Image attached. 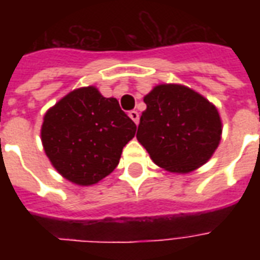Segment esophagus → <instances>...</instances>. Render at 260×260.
<instances>
[{
	"label": "esophagus",
	"instance_id": "obj_1",
	"mask_svg": "<svg viewBox=\"0 0 260 260\" xmlns=\"http://www.w3.org/2000/svg\"><path fill=\"white\" fill-rule=\"evenodd\" d=\"M129 117L136 125L139 124V113H138V111H135V110H134V111H129Z\"/></svg>",
	"mask_w": 260,
	"mask_h": 260
}]
</instances>
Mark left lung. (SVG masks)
Returning <instances> with one entry per match:
<instances>
[{"mask_svg":"<svg viewBox=\"0 0 260 260\" xmlns=\"http://www.w3.org/2000/svg\"><path fill=\"white\" fill-rule=\"evenodd\" d=\"M136 138L158 167L191 173L212 157L221 139L217 108L182 85H158L145 96Z\"/></svg>","mask_w":260,"mask_h":260,"instance_id":"left-lung-1","label":"left lung"}]
</instances>
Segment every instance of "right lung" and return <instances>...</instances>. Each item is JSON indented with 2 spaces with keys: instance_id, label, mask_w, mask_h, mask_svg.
I'll return each instance as SVG.
<instances>
[{
  "instance_id": "right-lung-1",
  "label": "right lung",
  "mask_w": 260,
  "mask_h": 260,
  "mask_svg": "<svg viewBox=\"0 0 260 260\" xmlns=\"http://www.w3.org/2000/svg\"><path fill=\"white\" fill-rule=\"evenodd\" d=\"M136 125L114 97L94 86L62 97L44 115L42 142L54 169L78 185H93L118 166Z\"/></svg>"
}]
</instances>
